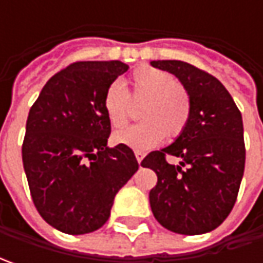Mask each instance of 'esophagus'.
<instances>
[{
  "instance_id": "34e87169",
  "label": "esophagus",
  "mask_w": 263,
  "mask_h": 263,
  "mask_svg": "<svg viewBox=\"0 0 263 263\" xmlns=\"http://www.w3.org/2000/svg\"><path fill=\"white\" fill-rule=\"evenodd\" d=\"M135 157H136L137 162H142V159L145 158V152H142V151H135Z\"/></svg>"
}]
</instances>
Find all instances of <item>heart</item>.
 Returning a JSON list of instances; mask_svg holds the SVG:
<instances>
[{"label": "heart", "instance_id": "1", "mask_svg": "<svg viewBox=\"0 0 263 263\" xmlns=\"http://www.w3.org/2000/svg\"><path fill=\"white\" fill-rule=\"evenodd\" d=\"M130 96L145 99L139 111L143 121L128 126L114 135L120 145L147 151L158 146L164 137L176 139L186 128L192 114L190 93L173 74L155 67L142 66L130 76ZM104 111L111 126L120 128L128 120L130 99L121 82H112L104 95Z\"/></svg>", "mask_w": 263, "mask_h": 263}]
</instances>
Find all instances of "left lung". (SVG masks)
<instances>
[{
    "label": "left lung",
    "instance_id": "1",
    "mask_svg": "<svg viewBox=\"0 0 263 263\" xmlns=\"http://www.w3.org/2000/svg\"><path fill=\"white\" fill-rule=\"evenodd\" d=\"M181 82L192 99L184 132L161 151H154L142 167L157 173L149 192L157 221L173 233L196 236L224 222L237 199L245 173L243 120L224 85L209 73L177 60L151 61ZM165 155L182 158L168 164Z\"/></svg>",
    "mask_w": 263,
    "mask_h": 263
}]
</instances>
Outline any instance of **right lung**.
<instances>
[{
	"instance_id": "obj_1",
	"label": "right lung",
	"mask_w": 263,
	"mask_h": 263,
	"mask_svg": "<svg viewBox=\"0 0 263 263\" xmlns=\"http://www.w3.org/2000/svg\"><path fill=\"white\" fill-rule=\"evenodd\" d=\"M128 70L121 61H79L51 77L29 111L22 158L32 200L49 226L86 234L109 218L137 171L130 147L106 145L104 95Z\"/></svg>"
}]
</instances>
